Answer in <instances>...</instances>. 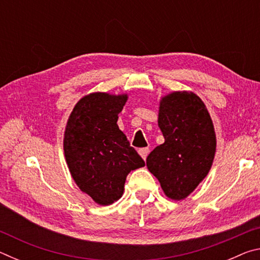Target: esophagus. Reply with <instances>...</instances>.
I'll use <instances>...</instances> for the list:
<instances>
[{"mask_svg": "<svg viewBox=\"0 0 260 260\" xmlns=\"http://www.w3.org/2000/svg\"><path fill=\"white\" fill-rule=\"evenodd\" d=\"M139 153H140V156L143 158V159H146L147 156H148V153H149V148H141V149H139Z\"/></svg>", "mask_w": 260, "mask_h": 260, "instance_id": "obj_1", "label": "esophagus"}]
</instances>
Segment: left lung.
I'll use <instances>...</instances> for the list:
<instances>
[{
    "label": "left lung",
    "instance_id": "8db88e82",
    "mask_svg": "<svg viewBox=\"0 0 260 260\" xmlns=\"http://www.w3.org/2000/svg\"><path fill=\"white\" fill-rule=\"evenodd\" d=\"M158 126L165 142L147 157L165 195L186 199L208 175L215 152L212 120L199 96L175 91L160 101Z\"/></svg>",
    "mask_w": 260,
    "mask_h": 260
}]
</instances>
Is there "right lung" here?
<instances>
[{"mask_svg": "<svg viewBox=\"0 0 260 260\" xmlns=\"http://www.w3.org/2000/svg\"><path fill=\"white\" fill-rule=\"evenodd\" d=\"M126 101V95H87L74 107L65 129L64 153L72 178L101 205L119 200L128 173L146 165L117 125Z\"/></svg>", "mask_w": 260, "mask_h": 260, "instance_id": "1", "label": "right lung"}]
</instances>
